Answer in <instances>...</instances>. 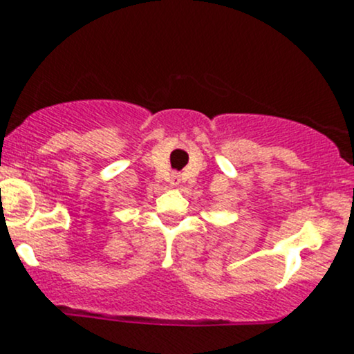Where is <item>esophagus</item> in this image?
I'll return each instance as SVG.
<instances>
[{"label": "esophagus", "instance_id": "obj_1", "mask_svg": "<svg viewBox=\"0 0 354 354\" xmlns=\"http://www.w3.org/2000/svg\"><path fill=\"white\" fill-rule=\"evenodd\" d=\"M173 185H178V181H174V183H173Z\"/></svg>", "mask_w": 354, "mask_h": 354}]
</instances>
